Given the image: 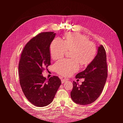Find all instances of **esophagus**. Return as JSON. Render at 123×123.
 <instances>
[{"label":"esophagus","instance_id":"34e87169","mask_svg":"<svg viewBox=\"0 0 123 123\" xmlns=\"http://www.w3.org/2000/svg\"><path fill=\"white\" fill-rule=\"evenodd\" d=\"M67 80V79H62V80H61V81H62V83H65V81H66Z\"/></svg>","mask_w":123,"mask_h":123}]
</instances>
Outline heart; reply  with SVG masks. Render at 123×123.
Segmentation results:
<instances>
[{"mask_svg": "<svg viewBox=\"0 0 123 123\" xmlns=\"http://www.w3.org/2000/svg\"><path fill=\"white\" fill-rule=\"evenodd\" d=\"M67 50L71 51V57L58 61L55 64V69L58 74L70 76L80 68V63L86 65L93 58L96 53L95 44L89 41L87 37L79 33H69L65 39L56 37L52 42L50 47L51 56L53 59L63 57Z\"/></svg>", "mask_w": 123, "mask_h": 123, "instance_id": "b5f03b06", "label": "heart"}]
</instances>
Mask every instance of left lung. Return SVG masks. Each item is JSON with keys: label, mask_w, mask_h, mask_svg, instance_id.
<instances>
[{"label": "left lung", "mask_w": 123, "mask_h": 123, "mask_svg": "<svg viewBox=\"0 0 123 123\" xmlns=\"http://www.w3.org/2000/svg\"><path fill=\"white\" fill-rule=\"evenodd\" d=\"M107 73L106 51L102 45L98 47L95 57L84 71L78 73L76 79L84 78L81 85L73 82L71 97L73 102L81 105L90 104L98 99L105 85Z\"/></svg>", "instance_id": "left-lung-1"}]
</instances>
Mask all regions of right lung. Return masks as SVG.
<instances>
[{"label": "right lung", "mask_w": 123, "mask_h": 123, "mask_svg": "<svg viewBox=\"0 0 123 123\" xmlns=\"http://www.w3.org/2000/svg\"><path fill=\"white\" fill-rule=\"evenodd\" d=\"M53 32L40 33L26 44L20 56L18 70L22 91L30 102L37 107L53 101L61 80L56 76L47 79L42 72L51 65L50 46Z\"/></svg>", "instance_id": "obj_1"}]
</instances>
